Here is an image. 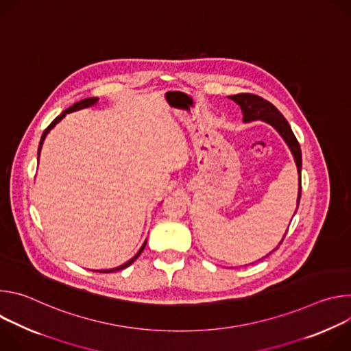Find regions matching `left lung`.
<instances>
[{
    "mask_svg": "<svg viewBox=\"0 0 351 351\" xmlns=\"http://www.w3.org/2000/svg\"><path fill=\"white\" fill-rule=\"evenodd\" d=\"M229 98L233 99L236 104L240 106L244 122L264 121V122L269 123L279 132V134L283 137V140L289 145L290 152L294 157V161H295L297 172H298V197H297V207H298L300 197H302V149H300V144H298L294 133L291 132L290 125L287 123L285 117L278 111V108L274 104H271L269 101H267V99H264L260 95L241 93V94L229 95ZM285 236H286V233H285ZM285 236H283V239H285ZM283 239H282V241H283ZM282 241L279 243V245L282 244ZM279 245L275 250H278ZM268 256H265V257H268Z\"/></svg>",
    "mask_w": 351,
    "mask_h": 351,
    "instance_id": "left-lung-1",
    "label": "left lung"
}]
</instances>
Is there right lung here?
Returning a JSON list of instances; mask_svg holds the SVG:
<instances>
[{
    "instance_id": "1",
    "label": "right lung",
    "mask_w": 351,
    "mask_h": 351,
    "mask_svg": "<svg viewBox=\"0 0 351 351\" xmlns=\"http://www.w3.org/2000/svg\"><path fill=\"white\" fill-rule=\"evenodd\" d=\"M97 101H98V98L97 97H90V98H84V99H82V101H79V103H76V104H73L72 107H69L68 110H65L61 115H58L51 123L48 125V128L44 130V133H43V136H41V138H40V144H38V157H40V152H41V145H43V143H44V138H45V136L49 133V130H51L61 119H64L65 118V115L66 114H69V112H75V111H79V110H83V108H88V107H93L94 104H97ZM145 244H147V240L143 243V245L140 247V250L137 252V254L132 258V260H129L128 263H125V264H122L121 267H117V268H112V269H101V271H98V272H115V271H121V269H125L126 267H129L130 264H133L134 261H136V258L141 254V252L144 250V247H145Z\"/></svg>"
}]
</instances>
